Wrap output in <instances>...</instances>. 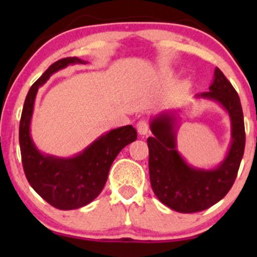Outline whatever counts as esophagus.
Instances as JSON below:
<instances>
[{
    "label": "esophagus",
    "instance_id": "esophagus-1",
    "mask_svg": "<svg viewBox=\"0 0 257 257\" xmlns=\"http://www.w3.org/2000/svg\"><path fill=\"white\" fill-rule=\"evenodd\" d=\"M137 129L140 135H146L149 133V124H147L145 120H140L137 124Z\"/></svg>",
    "mask_w": 257,
    "mask_h": 257
}]
</instances>
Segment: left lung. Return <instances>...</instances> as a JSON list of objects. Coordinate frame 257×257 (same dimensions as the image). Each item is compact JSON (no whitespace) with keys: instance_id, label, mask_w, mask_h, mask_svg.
<instances>
[{"instance_id":"1","label":"left lung","mask_w":257,"mask_h":257,"mask_svg":"<svg viewBox=\"0 0 257 257\" xmlns=\"http://www.w3.org/2000/svg\"><path fill=\"white\" fill-rule=\"evenodd\" d=\"M194 99L217 102L231 122V143L222 161L210 168L187 163L178 151L181 110L162 111L150 120L153 137L147 139L149 170L156 197L178 213H197L216 204L228 193L237 178L245 147V129L240 100L220 69H215L209 91Z\"/></svg>"}]
</instances>
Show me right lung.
<instances>
[{
	"label": "right lung",
	"mask_w": 257,
	"mask_h": 257,
	"mask_svg": "<svg viewBox=\"0 0 257 257\" xmlns=\"http://www.w3.org/2000/svg\"><path fill=\"white\" fill-rule=\"evenodd\" d=\"M87 63L73 57L52 64L29 90L20 119L19 144L26 179L47 203L60 210L78 209L93 202L104 188L114 158L138 138L133 125H124L104 133L71 157H59L38 150L31 137V119L38 88L59 70L69 65Z\"/></svg>",
	"instance_id": "1"
}]
</instances>
